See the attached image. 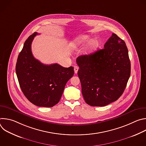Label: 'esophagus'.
Returning a JSON list of instances; mask_svg holds the SVG:
<instances>
[{"label": "esophagus", "mask_w": 146, "mask_h": 146, "mask_svg": "<svg viewBox=\"0 0 146 146\" xmlns=\"http://www.w3.org/2000/svg\"><path fill=\"white\" fill-rule=\"evenodd\" d=\"M74 73H75L76 74H77V72H78V67L77 66H75L74 67Z\"/></svg>", "instance_id": "34e87169"}]
</instances>
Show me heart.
Segmentation results:
<instances>
[{"label": "heart", "mask_w": 146, "mask_h": 146, "mask_svg": "<svg viewBox=\"0 0 146 146\" xmlns=\"http://www.w3.org/2000/svg\"><path fill=\"white\" fill-rule=\"evenodd\" d=\"M90 39V36L88 35H81L76 37L72 42L70 45L73 48H80L86 45ZM98 46V41L96 38L91 39L87 46L86 50L87 52L91 53L93 52Z\"/></svg>", "instance_id": "heart-1"}]
</instances>
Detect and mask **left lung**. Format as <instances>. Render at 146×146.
Here are the masks:
<instances>
[{"mask_svg": "<svg viewBox=\"0 0 146 146\" xmlns=\"http://www.w3.org/2000/svg\"><path fill=\"white\" fill-rule=\"evenodd\" d=\"M76 62L88 105L105 106L122 95L130 77L131 62L125 43L117 35L112 34L103 49L79 56Z\"/></svg>", "mask_w": 146, "mask_h": 146, "instance_id": "obj_1", "label": "left lung"}]
</instances>
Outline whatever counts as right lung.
<instances>
[{"instance_id":"1","label":"right lung","mask_w":146,"mask_h":146,"mask_svg":"<svg viewBox=\"0 0 146 146\" xmlns=\"http://www.w3.org/2000/svg\"><path fill=\"white\" fill-rule=\"evenodd\" d=\"M37 35L33 33L25 41L18 56L16 74L21 89L32 103L51 108L60 100L66 84L74 74V69L58 64L44 65L35 58L31 44Z\"/></svg>"}]
</instances>
